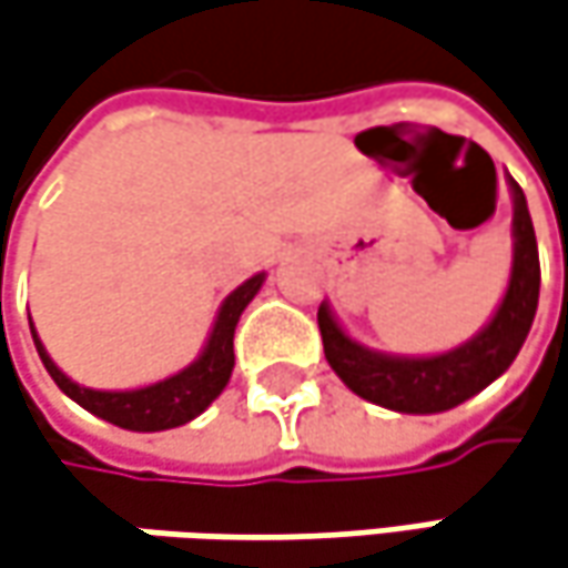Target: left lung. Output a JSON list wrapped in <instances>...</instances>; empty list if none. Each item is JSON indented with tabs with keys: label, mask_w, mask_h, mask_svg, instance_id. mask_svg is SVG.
<instances>
[{
	"label": "left lung",
	"mask_w": 568,
	"mask_h": 568,
	"mask_svg": "<svg viewBox=\"0 0 568 568\" xmlns=\"http://www.w3.org/2000/svg\"><path fill=\"white\" fill-rule=\"evenodd\" d=\"M508 189L515 202L511 280L495 315L466 344L434 356H398V353L373 351L353 341L334 317L331 305L321 302L317 327L324 341V356L331 369L341 376V383L359 398L402 415H440L479 395L485 385L495 383L515 363L537 315L540 256H537V234L527 212L524 189L511 176H508Z\"/></svg>",
	"instance_id": "1"
}]
</instances>
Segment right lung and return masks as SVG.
I'll return each instance as SVG.
<instances>
[{
    "mask_svg": "<svg viewBox=\"0 0 568 568\" xmlns=\"http://www.w3.org/2000/svg\"><path fill=\"white\" fill-rule=\"evenodd\" d=\"M263 280H266V273H256L221 302L205 347L185 369L160 379V383L141 385V388L109 392V388H89V385L73 383L53 363L51 353L44 351V344L34 331V321H28V324H31L38 356H41L44 369L51 373V379L60 385L63 395H70L77 405H83L89 415L102 417L115 427L153 434V430H170V427L189 424L224 392V385L231 379V369H234V327L244 315V308L253 302V295L260 292Z\"/></svg>",
    "mask_w": 568,
    "mask_h": 568,
    "instance_id": "right-lung-1",
    "label": "right lung"
}]
</instances>
